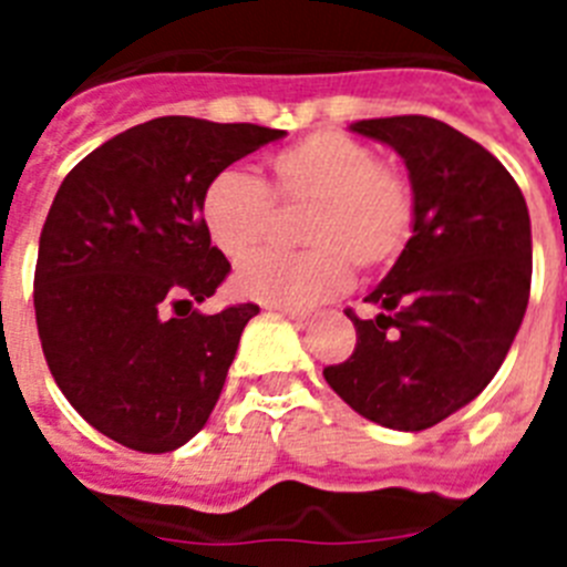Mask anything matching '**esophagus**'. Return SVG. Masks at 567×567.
I'll return each mask as SVG.
<instances>
[{"mask_svg":"<svg viewBox=\"0 0 567 567\" xmlns=\"http://www.w3.org/2000/svg\"><path fill=\"white\" fill-rule=\"evenodd\" d=\"M280 315H287L292 323H298V327H307L309 323V312H303V309H292V307H275Z\"/></svg>","mask_w":567,"mask_h":567,"instance_id":"1","label":"esophagus"}]
</instances>
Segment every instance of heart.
I'll list each match as a JSON object with an SVG mask.
<instances>
[{
	"instance_id": "1",
	"label": "heart",
	"mask_w": 567,
	"mask_h": 567,
	"mask_svg": "<svg viewBox=\"0 0 567 567\" xmlns=\"http://www.w3.org/2000/svg\"><path fill=\"white\" fill-rule=\"evenodd\" d=\"M272 198L307 204L300 252H258L235 272V292L272 307L303 309L343 292L352 264L378 272L403 255L414 233V189L378 153L340 130H318L269 158V184L221 169L202 195V221L227 258L255 252L272 224Z\"/></svg>"
}]
</instances>
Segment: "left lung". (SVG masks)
Masks as SVG:
<instances>
[{
  "mask_svg": "<svg viewBox=\"0 0 567 567\" xmlns=\"http://www.w3.org/2000/svg\"><path fill=\"white\" fill-rule=\"evenodd\" d=\"M354 133L403 158L414 233L365 295L380 309L323 378L372 423L423 432L477 398L517 338L530 295V218L508 169L429 115L363 118Z\"/></svg>",
  "mask_w": 567,
  "mask_h": 567,
  "instance_id": "8db88e82",
  "label": "left lung"
}]
</instances>
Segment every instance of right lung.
<instances>
[{
  "mask_svg": "<svg viewBox=\"0 0 567 567\" xmlns=\"http://www.w3.org/2000/svg\"><path fill=\"white\" fill-rule=\"evenodd\" d=\"M284 138L162 115L84 155L39 238L33 307L50 374L96 432L164 454L202 432L255 303L193 309L229 275L202 221L213 175Z\"/></svg>",
  "mask_w": 567,
  "mask_h": 567,
  "instance_id": "right-lung-1",
  "label": "right lung"
}]
</instances>
